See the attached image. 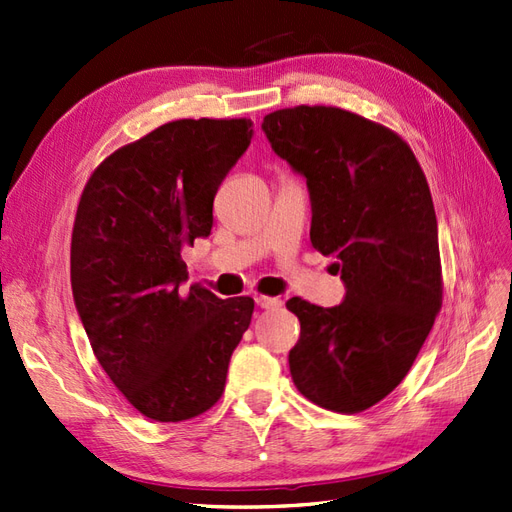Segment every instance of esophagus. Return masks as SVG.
Instances as JSON below:
<instances>
[{"label":"esophagus","instance_id":"esophagus-1","mask_svg":"<svg viewBox=\"0 0 512 512\" xmlns=\"http://www.w3.org/2000/svg\"><path fill=\"white\" fill-rule=\"evenodd\" d=\"M255 302H257V306H261V309H266V311L281 309V306H283V300H281V298L264 296V294H257V296H255Z\"/></svg>","mask_w":512,"mask_h":512}]
</instances>
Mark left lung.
I'll list each match as a JSON object with an SVG mask.
<instances>
[{"mask_svg":"<svg viewBox=\"0 0 512 512\" xmlns=\"http://www.w3.org/2000/svg\"><path fill=\"white\" fill-rule=\"evenodd\" d=\"M272 150L306 178L311 242L337 257L345 300L291 298L300 339L289 371L306 399L358 414L397 388L442 309L437 221L410 145L339 107L300 105L264 118Z\"/></svg>","mask_w":512,"mask_h":512,"instance_id":"obj_1","label":"left lung"}]
</instances>
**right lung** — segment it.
<instances>
[{
  "instance_id": "obj_1",
  "label": "right lung",
  "mask_w": 512,
  "mask_h": 512,
  "mask_svg": "<svg viewBox=\"0 0 512 512\" xmlns=\"http://www.w3.org/2000/svg\"><path fill=\"white\" fill-rule=\"evenodd\" d=\"M251 137L246 118L167 122L109 154L81 193L72 296L100 367L156 422L195 418L221 399L251 324L253 298L182 287V248L210 236L214 195Z\"/></svg>"
}]
</instances>
